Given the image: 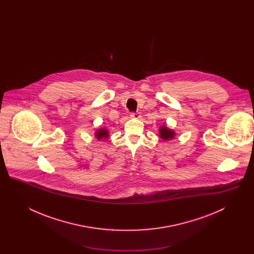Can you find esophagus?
I'll return each mask as SVG.
<instances>
[{
  "instance_id": "1",
  "label": "esophagus",
  "mask_w": 254,
  "mask_h": 254,
  "mask_svg": "<svg viewBox=\"0 0 254 254\" xmlns=\"http://www.w3.org/2000/svg\"><path fill=\"white\" fill-rule=\"evenodd\" d=\"M130 117L134 118V119H140L142 116H141L140 112H133L130 114Z\"/></svg>"
}]
</instances>
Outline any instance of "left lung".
Instances as JSON below:
<instances>
[{
  "instance_id": "8db88e82",
  "label": "left lung",
  "mask_w": 254,
  "mask_h": 254,
  "mask_svg": "<svg viewBox=\"0 0 254 254\" xmlns=\"http://www.w3.org/2000/svg\"><path fill=\"white\" fill-rule=\"evenodd\" d=\"M175 135H176V132L173 129L169 128L166 124L162 125L159 127V137L163 141H170L175 138Z\"/></svg>"
}]
</instances>
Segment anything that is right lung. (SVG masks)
<instances>
[{
  "label": "right lung",
  "instance_id": "add662e5",
  "mask_svg": "<svg viewBox=\"0 0 254 254\" xmlns=\"http://www.w3.org/2000/svg\"><path fill=\"white\" fill-rule=\"evenodd\" d=\"M94 135H95V138H96L97 140L103 141V140H105V139H107L109 137V129L107 127H100L95 131Z\"/></svg>",
  "mask_w": 254,
  "mask_h": 254
}]
</instances>
